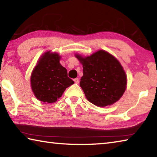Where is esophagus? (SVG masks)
I'll return each instance as SVG.
<instances>
[{
    "label": "esophagus",
    "mask_w": 157,
    "mask_h": 157,
    "mask_svg": "<svg viewBox=\"0 0 157 157\" xmlns=\"http://www.w3.org/2000/svg\"><path fill=\"white\" fill-rule=\"evenodd\" d=\"M74 82H75V84H79V80L78 78H75V79H74Z\"/></svg>",
    "instance_id": "1"
}]
</instances>
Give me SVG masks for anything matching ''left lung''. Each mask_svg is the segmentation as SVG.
<instances>
[{"instance_id":"8db88e82","label":"left lung","mask_w":157,"mask_h":157,"mask_svg":"<svg viewBox=\"0 0 157 157\" xmlns=\"http://www.w3.org/2000/svg\"><path fill=\"white\" fill-rule=\"evenodd\" d=\"M76 57L83 65L80 86L90 102L105 107L118 101L126 89L127 77L120 62L105 50Z\"/></svg>"}]
</instances>
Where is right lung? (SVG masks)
Listing matches in <instances>:
<instances>
[{"instance_id":"add662e5","label":"right lung","mask_w":157,"mask_h":157,"mask_svg":"<svg viewBox=\"0 0 157 157\" xmlns=\"http://www.w3.org/2000/svg\"><path fill=\"white\" fill-rule=\"evenodd\" d=\"M57 53L47 52L41 57L31 75V86L37 99L47 103L56 102L74 82L60 64Z\"/></svg>"}]
</instances>
